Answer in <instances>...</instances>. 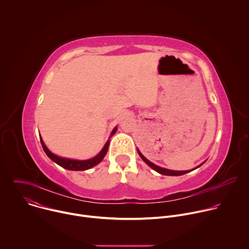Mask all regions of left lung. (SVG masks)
Instances as JSON below:
<instances>
[{
	"label": "left lung",
	"instance_id": "1",
	"mask_svg": "<svg viewBox=\"0 0 249 249\" xmlns=\"http://www.w3.org/2000/svg\"><path fill=\"white\" fill-rule=\"evenodd\" d=\"M138 153H139V156L142 158V160H143L150 167H152L154 170H156L157 172H159V173H160V174H163V175H169V176H178V175H182V174H185V173H188V172H190L191 170H194L195 168H193V169H191V170H183V171H177V170H170V169H166V168H163V167H160V166H158V165H156L155 163H153V162H151L149 160H147L143 155L141 154V152L140 151H138ZM200 165H202V164H200ZM199 165V166H200ZM198 166V167H199Z\"/></svg>",
	"mask_w": 249,
	"mask_h": 249
}]
</instances>
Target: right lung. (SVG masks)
Instances as JSON below:
<instances>
[{
	"label": "right lung",
	"instance_id": "add662e5",
	"mask_svg": "<svg viewBox=\"0 0 249 249\" xmlns=\"http://www.w3.org/2000/svg\"><path fill=\"white\" fill-rule=\"evenodd\" d=\"M117 130V127H115L113 129V131L111 132V135H114L115 132ZM40 142H41V145H42V148L45 152V154L48 156L49 159H51L54 162H56L57 164H59L60 166L66 168V169H69V170H86V169H89V168H91L93 167L94 165L98 164L102 160L103 158L105 157L106 153H107L108 151V146H109V142L110 141H107L106 142V144L104 145V147L102 148V150L99 152L98 155H96L94 158L90 159V160H71V159H67V158H61V157H58L56 155H54L53 153H51L47 147L45 146L44 142L42 140V138L40 137Z\"/></svg>",
	"mask_w": 249,
	"mask_h": 249
}]
</instances>
